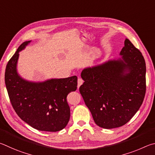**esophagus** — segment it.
<instances>
[{"label":"esophagus","mask_w":155,"mask_h":155,"mask_svg":"<svg viewBox=\"0 0 155 155\" xmlns=\"http://www.w3.org/2000/svg\"><path fill=\"white\" fill-rule=\"evenodd\" d=\"M84 82V80L82 79V78H78V88H79L80 86Z\"/></svg>","instance_id":"obj_1"}]
</instances>
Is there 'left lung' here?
<instances>
[{
	"mask_svg": "<svg viewBox=\"0 0 155 155\" xmlns=\"http://www.w3.org/2000/svg\"><path fill=\"white\" fill-rule=\"evenodd\" d=\"M121 58L87 67L81 73L80 87L94 123L104 129L123 126L142 105L146 93V62L128 39Z\"/></svg>",
	"mask_w": 155,
	"mask_h": 155,
	"instance_id": "1",
	"label": "left lung"
}]
</instances>
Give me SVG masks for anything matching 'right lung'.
Listing matches in <instances>:
<instances>
[{
  "mask_svg": "<svg viewBox=\"0 0 155 155\" xmlns=\"http://www.w3.org/2000/svg\"><path fill=\"white\" fill-rule=\"evenodd\" d=\"M31 41L20 45L7 64L5 81L15 112L34 129L56 132L64 129L70 118L67 97L77 89V76L51 79L42 82H29L17 71L19 52Z\"/></svg>",
  "mask_w": 155,
  "mask_h": 155,
  "instance_id": "obj_1",
  "label": "right lung"
}]
</instances>
